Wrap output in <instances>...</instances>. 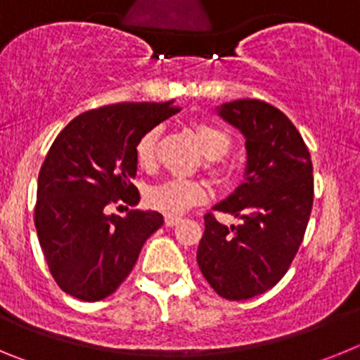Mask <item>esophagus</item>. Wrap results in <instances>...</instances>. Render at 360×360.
<instances>
[{"instance_id":"obj_1","label":"esophagus","mask_w":360,"mask_h":360,"mask_svg":"<svg viewBox=\"0 0 360 360\" xmlns=\"http://www.w3.org/2000/svg\"><path fill=\"white\" fill-rule=\"evenodd\" d=\"M182 221V218H178V216H165V225L167 227H174L176 224H180Z\"/></svg>"}]
</instances>
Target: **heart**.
<instances>
[{
    "label": "heart",
    "instance_id": "1",
    "mask_svg": "<svg viewBox=\"0 0 360 360\" xmlns=\"http://www.w3.org/2000/svg\"><path fill=\"white\" fill-rule=\"evenodd\" d=\"M196 136L202 146L203 155L207 157L205 160V169L218 180L224 182L229 176L227 167L224 165L221 158L227 157L232 149L234 139L231 131L221 126H216L211 122H200L195 126ZM158 128H151L139 139L135 146L136 162L141 167H151L155 162V151H157L158 142ZM207 198V189L198 180H184V178H174L164 184L151 187L148 191L146 202L151 209L160 211L167 216H180L191 207Z\"/></svg>",
    "mask_w": 360,
    "mask_h": 360
}]
</instances>
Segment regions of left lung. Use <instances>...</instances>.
Returning a JSON list of instances; mask_svg holds the SVG:
<instances>
[{
  "mask_svg": "<svg viewBox=\"0 0 360 360\" xmlns=\"http://www.w3.org/2000/svg\"><path fill=\"white\" fill-rule=\"evenodd\" d=\"M245 136V182L214 205L241 219L219 224L205 214L196 262L214 292L229 301L265 294L287 274L314 203V167L303 136L283 111L257 98L218 108Z\"/></svg>",
  "mask_w": 360,
  "mask_h": 360,
  "instance_id": "obj_1",
  "label": "left lung"
}]
</instances>
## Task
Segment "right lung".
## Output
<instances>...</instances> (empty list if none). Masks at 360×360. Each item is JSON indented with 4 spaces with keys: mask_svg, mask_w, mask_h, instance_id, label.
Here are the masks:
<instances>
[{
    "mask_svg": "<svg viewBox=\"0 0 360 360\" xmlns=\"http://www.w3.org/2000/svg\"><path fill=\"white\" fill-rule=\"evenodd\" d=\"M169 103H120L79 117L53 141L37 178V238L53 279L81 301L111 295L135 266L142 245L164 224L160 212L108 214L117 200L136 205L135 146L174 115Z\"/></svg>",
    "mask_w": 360,
    "mask_h": 360,
    "instance_id": "add662e5",
    "label": "right lung"
}]
</instances>
